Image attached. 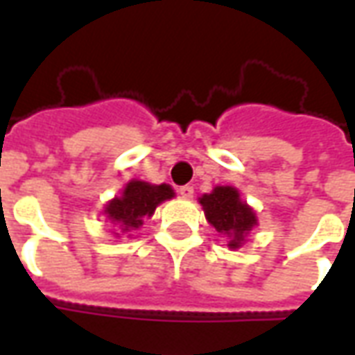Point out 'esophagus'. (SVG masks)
<instances>
[{"mask_svg": "<svg viewBox=\"0 0 355 355\" xmlns=\"http://www.w3.org/2000/svg\"><path fill=\"white\" fill-rule=\"evenodd\" d=\"M178 193H180L182 198H186V200H190V198H193V186H180V188H178Z\"/></svg>", "mask_w": 355, "mask_h": 355, "instance_id": "34e87169", "label": "esophagus"}]
</instances>
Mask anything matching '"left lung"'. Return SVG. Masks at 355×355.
I'll return each mask as SVG.
<instances>
[{
    "label": "left lung",
    "instance_id": "left-lung-1",
    "mask_svg": "<svg viewBox=\"0 0 355 355\" xmlns=\"http://www.w3.org/2000/svg\"><path fill=\"white\" fill-rule=\"evenodd\" d=\"M200 203L209 224L218 234L230 239V249H239L243 245L247 234L257 226L254 211L241 201L239 192L232 186H215L213 192L201 196Z\"/></svg>",
    "mask_w": 355,
    "mask_h": 355
}]
</instances>
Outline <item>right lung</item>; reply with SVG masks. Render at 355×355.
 I'll return each mask as SVG.
<instances>
[{"label":"right lung","instance_id":"1","mask_svg":"<svg viewBox=\"0 0 355 355\" xmlns=\"http://www.w3.org/2000/svg\"><path fill=\"white\" fill-rule=\"evenodd\" d=\"M175 198L169 184H150L144 180L127 182L119 198H114L104 207V215L123 232L139 230L146 216L154 215L155 207Z\"/></svg>","mask_w":355,"mask_h":355}]
</instances>
